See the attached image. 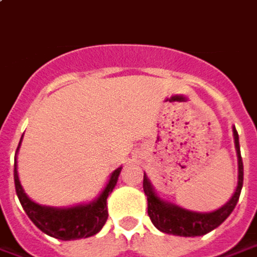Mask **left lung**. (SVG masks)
I'll return each instance as SVG.
<instances>
[{
    "instance_id": "obj_1",
    "label": "left lung",
    "mask_w": 257,
    "mask_h": 257,
    "mask_svg": "<svg viewBox=\"0 0 257 257\" xmlns=\"http://www.w3.org/2000/svg\"><path fill=\"white\" fill-rule=\"evenodd\" d=\"M232 130H233L235 149L237 153V185L232 198L223 206L213 212H194L184 209L178 205L163 201L157 195L147 175L144 174L143 188H144V194L147 195L149 216L158 230L175 236H202L215 228H218L235 209L243 185V163L240 157L239 136L235 127H232Z\"/></svg>"
}]
</instances>
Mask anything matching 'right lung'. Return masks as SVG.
I'll return each mask as SVG.
<instances>
[{
  "label": "right lung",
  "mask_w": 257,
  "mask_h": 257,
  "mask_svg": "<svg viewBox=\"0 0 257 257\" xmlns=\"http://www.w3.org/2000/svg\"><path fill=\"white\" fill-rule=\"evenodd\" d=\"M20 146L17 151L20 150ZM121 167L111 173L107 185L94 201L89 204L70 206V208L45 206L29 199L21 185L18 171H17V158L14 164V181H15V191L24 211L38 228L46 235L60 240H75V239L93 236L97 232H100V229L104 226L108 216L107 197L116 187Z\"/></svg>",
  "instance_id": "obj_1"
}]
</instances>
